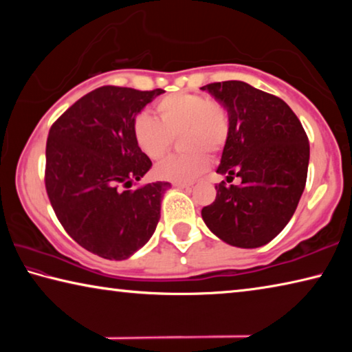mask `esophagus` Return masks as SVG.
Wrapping results in <instances>:
<instances>
[{
  "instance_id": "esophagus-1",
  "label": "esophagus",
  "mask_w": 352,
  "mask_h": 352,
  "mask_svg": "<svg viewBox=\"0 0 352 352\" xmlns=\"http://www.w3.org/2000/svg\"><path fill=\"white\" fill-rule=\"evenodd\" d=\"M174 186H177V188H190V186H192V183H186V182H174Z\"/></svg>"
}]
</instances>
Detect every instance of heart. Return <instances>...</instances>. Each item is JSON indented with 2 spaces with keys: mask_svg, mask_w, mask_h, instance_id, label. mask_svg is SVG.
<instances>
[{
  "mask_svg": "<svg viewBox=\"0 0 352 352\" xmlns=\"http://www.w3.org/2000/svg\"><path fill=\"white\" fill-rule=\"evenodd\" d=\"M158 121L141 113L133 121V140L151 160H160L169 151L172 136L182 135L186 153L170 155L155 172L170 182H192L210 168L207 152L216 155L230 138V115L217 100L195 93H172L155 104Z\"/></svg>",
  "mask_w": 352,
  "mask_h": 352,
  "instance_id": "heart-1",
  "label": "heart"
}]
</instances>
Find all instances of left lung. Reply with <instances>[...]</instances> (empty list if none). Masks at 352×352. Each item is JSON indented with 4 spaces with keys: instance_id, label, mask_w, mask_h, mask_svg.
I'll return each mask as SVG.
<instances>
[{
    "instance_id": "obj_1",
    "label": "left lung",
    "mask_w": 352,
    "mask_h": 352,
    "mask_svg": "<svg viewBox=\"0 0 352 352\" xmlns=\"http://www.w3.org/2000/svg\"><path fill=\"white\" fill-rule=\"evenodd\" d=\"M230 115V138L217 172L226 182L201 210L219 239L241 248L269 243L289 223L306 186L309 140L300 119L283 99L241 80L201 87Z\"/></svg>"
}]
</instances>
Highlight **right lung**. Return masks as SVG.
I'll return each mask as SVG.
<instances>
[{
	"label": "right lung",
	"instance_id": "add662e5",
	"mask_svg": "<svg viewBox=\"0 0 352 352\" xmlns=\"http://www.w3.org/2000/svg\"><path fill=\"white\" fill-rule=\"evenodd\" d=\"M164 93L105 85L74 102L52 124L45 186L65 231L104 259H127L151 239L168 182L129 189L152 162L133 140L135 116Z\"/></svg>",
	"mask_w": 352,
	"mask_h": 352
}]
</instances>
